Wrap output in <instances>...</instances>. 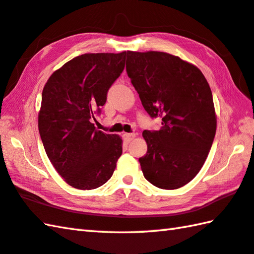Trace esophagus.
I'll use <instances>...</instances> for the list:
<instances>
[{
    "instance_id": "1",
    "label": "esophagus",
    "mask_w": 254,
    "mask_h": 254,
    "mask_svg": "<svg viewBox=\"0 0 254 254\" xmlns=\"http://www.w3.org/2000/svg\"><path fill=\"white\" fill-rule=\"evenodd\" d=\"M123 138H124V140H125V141L128 143V142H130V141L133 139V138H135V133H133V132L124 133Z\"/></svg>"
}]
</instances>
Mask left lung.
Wrapping results in <instances>:
<instances>
[{
  "instance_id": "left-lung-1",
  "label": "left lung",
  "mask_w": 254,
  "mask_h": 254,
  "mask_svg": "<svg viewBox=\"0 0 254 254\" xmlns=\"http://www.w3.org/2000/svg\"><path fill=\"white\" fill-rule=\"evenodd\" d=\"M126 70L145 111L161 118L159 130H143V177L161 189L190 183L207 159L216 135L212 93L194 65L164 52H127Z\"/></svg>"
}]
</instances>
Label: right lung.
I'll use <instances>...</instances> for the list:
<instances>
[{"label": "right lung", "instance_id": "1", "mask_svg": "<svg viewBox=\"0 0 254 254\" xmlns=\"http://www.w3.org/2000/svg\"><path fill=\"white\" fill-rule=\"evenodd\" d=\"M126 52L84 54L51 75L42 93L38 130L46 155L69 186L106 184L122 156L121 137L94 126L95 115L125 68Z\"/></svg>", "mask_w": 254, "mask_h": 254}]
</instances>
